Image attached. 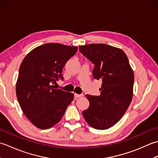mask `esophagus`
I'll return each instance as SVG.
<instances>
[{
    "instance_id": "esophagus-1",
    "label": "esophagus",
    "mask_w": 158,
    "mask_h": 158,
    "mask_svg": "<svg viewBox=\"0 0 158 158\" xmlns=\"http://www.w3.org/2000/svg\"><path fill=\"white\" fill-rule=\"evenodd\" d=\"M83 95V94H75V97L77 98H81V97H82Z\"/></svg>"
}]
</instances>
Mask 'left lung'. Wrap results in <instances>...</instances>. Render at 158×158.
Masks as SVG:
<instances>
[{"label":"left lung","instance_id":"1","mask_svg":"<svg viewBox=\"0 0 158 158\" xmlns=\"http://www.w3.org/2000/svg\"><path fill=\"white\" fill-rule=\"evenodd\" d=\"M79 51L94 68L93 77L102 80L100 96L86 94L89 102L82 114L90 126L106 130L122 119L133 96L134 73L122 49L106 44L85 45Z\"/></svg>","mask_w":158,"mask_h":158}]
</instances>
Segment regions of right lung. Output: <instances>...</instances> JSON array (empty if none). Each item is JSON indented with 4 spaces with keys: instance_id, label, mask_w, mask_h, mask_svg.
<instances>
[{
    "instance_id": "right-lung-1",
    "label": "right lung",
    "mask_w": 158,
    "mask_h": 158,
    "mask_svg": "<svg viewBox=\"0 0 158 158\" xmlns=\"http://www.w3.org/2000/svg\"><path fill=\"white\" fill-rule=\"evenodd\" d=\"M78 48L46 43L32 49L23 58L16 83V96L23 113L40 129L58 123L73 100L74 94L52 85L63 80L62 69Z\"/></svg>"
}]
</instances>
